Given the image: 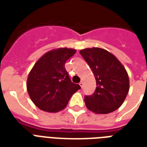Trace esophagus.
Returning <instances> with one entry per match:
<instances>
[{"label": "esophagus", "instance_id": "34e87169", "mask_svg": "<svg viewBox=\"0 0 147 147\" xmlns=\"http://www.w3.org/2000/svg\"><path fill=\"white\" fill-rule=\"evenodd\" d=\"M79 85L81 86V88H83V85H84V82H81L79 83Z\"/></svg>", "mask_w": 147, "mask_h": 147}]
</instances>
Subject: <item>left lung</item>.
<instances>
[{"mask_svg": "<svg viewBox=\"0 0 147 147\" xmlns=\"http://www.w3.org/2000/svg\"><path fill=\"white\" fill-rule=\"evenodd\" d=\"M80 54L92 69L97 85L94 94L85 96L86 107L98 114L114 111L122 105L130 89L125 68L115 55L101 48H86Z\"/></svg>", "mask_w": 147, "mask_h": 147, "instance_id": "8db88e82", "label": "left lung"}]
</instances>
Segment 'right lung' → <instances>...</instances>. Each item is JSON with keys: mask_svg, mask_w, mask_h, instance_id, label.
Listing matches in <instances>:
<instances>
[{"mask_svg": "<svg viewBox=\"0 0 147 147\" xmlns=\"http://www.w3.org/2000/svg\"><path fill=\"white\" fill-rule=\"evenodd\" d=\"M76 49L58 48L37 60L27 77L26 89L34 105L42 111L55 113L66 107L81 87L71 82L65 64Z\"/></svg>", "mask_w": 147, "mask_h": 147, "instance_id": "add662e5", "label": "right lung"}]
</instances>
